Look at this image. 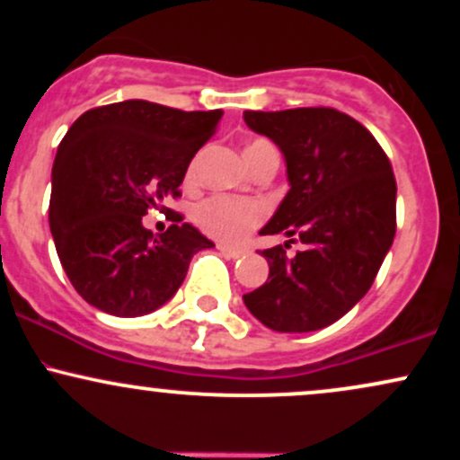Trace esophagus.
<instances>
[{
    "label": "esophagus",
    "instance_id": "1",
    "mask_svg": "<svg viewBox=\"0 0 460 460\" xmlns=\"http://www.w3.org/2000/svg\"><path fill=\"white\" fill-rule=\"evenodd\" d=\"M218 251L223 252L226 260H237V257L244 255V251H242V248H231V246H226V244H218Z\"/></svg>",
    "mask_w": 460,
    "mask_h": 460
}]
</instances>
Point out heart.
Instances as JSON below:
<instances>
[{"mask_svg":"<svg viewBox=\"0 0 460 460\" xmlns=\"http://www.w3.org/2000/svg\"><path fill=\"white\" fill-rule=\"evenodd\" d=\"M274 149L272 142L257 138L248 142L244 155L248 164L255 160L261 151ZM263 218V209L255 200H244L226 194H214V197L200 200L194 208V223H197L205 234L218 237L223 242L242 240L252 226L260 225Z\"/></svg>","mask_w":460,"mask_h":460,"instance_id":"obj_1","label":"heart"}]
</instances>
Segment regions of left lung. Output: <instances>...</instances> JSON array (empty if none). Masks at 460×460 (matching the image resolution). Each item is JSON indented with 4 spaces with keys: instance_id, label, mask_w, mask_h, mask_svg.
Listing matches in <instances>:
<instances>
[{
    "instance_id": "left-lung-1",
    "label": "left lung",
    "mask_w": 460,
    "mask_h": 460,
    "mask_svg": "<svg viewBox=\"0 0 460 460\" xmlns=\"http://www.w3.org/2000/svg\"><path fill=\"white\" fill-rule=\"evenodd\" d=\"M244 120L279 146L288 168V194L260 234L305 244L294 257L281 246L261 251L270 274L244 305L272 331H320L366 296L392 248V164L361 123L332 108L248 110Z\"/></svg>"
}]
</instances>
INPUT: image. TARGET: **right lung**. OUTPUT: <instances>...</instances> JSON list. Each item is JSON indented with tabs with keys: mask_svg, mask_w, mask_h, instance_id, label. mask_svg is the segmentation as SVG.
<instances>
[{
	"mask_svg": "<svg viewBox=\"0 0 460 460\" xmlns=\"http://www.w3.org/2000/svg\"><path fill=\"white\" fill-rule=\"evenodd\" d=\"M223 110L183 112L129 99L84 112L58 146L49 226L68 281L93 307L138 318L168 303L192 257L212 248L197 226L177 223L153 237L149 209L177 199L194 153Z\"/></svg>",
	"mask_w": 460,
	"mask_h": 460,
	"instance_id": "1",
	"label": "right lung"
}]
</instances>
